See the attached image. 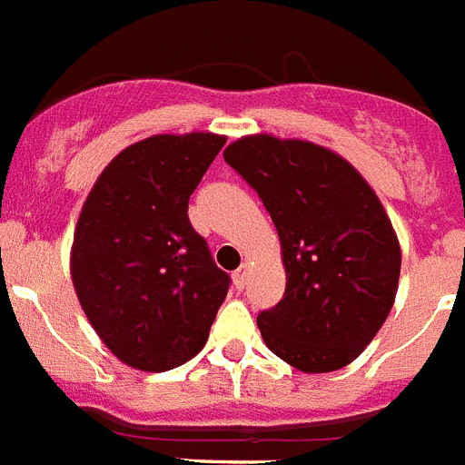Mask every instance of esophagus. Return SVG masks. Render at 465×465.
<instances>
[{"instance_id":"1","label":"esophagus","mask_w":465,"mask_h":465,"mask_svg":"<svg viewBox=\"0 0 465 465\" xmlns=\"http://www.w3.org/2000/svg\"><path fill=\"white\" fill-rule=\"evenodd\" d=\"M246 276H249V267H246V265H242L240 270H237L235 274H232V281H235L237 291H242V288H244V285H246Z\"/></svg>"}]
</instances>
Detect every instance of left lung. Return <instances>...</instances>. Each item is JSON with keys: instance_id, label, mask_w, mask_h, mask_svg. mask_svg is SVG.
<instances>
[{"instance_id": "1", "label": "left lung", "mask_w": 465, "mask_h": 465, "mask_svg": "<svg viewBox=\"0 0 465 465\" xmlns=\"http://www.w3.org/2000/svg\"><path fill=\"white\" fill-rule=\"evenodd\" d=\"M223 159L261 195L281 240L283 300L261 311L262 341L306 373L351 364L397 297L401 249L381 200L331 149L246 135Z\"/></svg>"}]
</instances>
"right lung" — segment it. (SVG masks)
Here are the masks:
<instances>
[{
	"instance_id": "1",
	"label": "right lung",
	"mask_w": 465,
	"mask_h": 465,
	"mask_svg": "<svg viewBox=\"0 0 465 465\" xmlns=\"http://www.w3.org/2000/svg\"><path fill=\"white\" fill-rule=\"evenodd\" d=\"M223 135H152L119 152L80 212L71 279L96 334L124 364L168 371L203 351L230 276L189 221Z\"/></svg>"
}]
</instances>
